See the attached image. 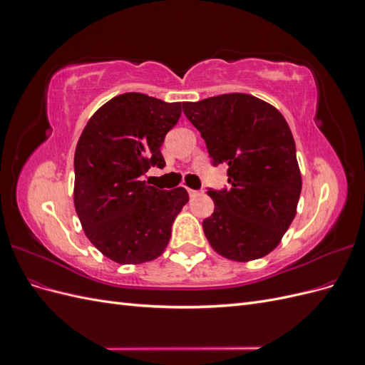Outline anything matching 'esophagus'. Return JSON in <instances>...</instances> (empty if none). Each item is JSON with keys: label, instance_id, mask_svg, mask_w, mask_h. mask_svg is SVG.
I'll list each match as a JSON object with an SVG mask.
<instances>
[{"label": "esophagus", "instance_id": "obj_1", "mask_svg": "<svg viewBox=\"0 0 365 365\" xmlns=\"http://www.w3.org/2000/svg\"><path fill=\"white\" fill-rule=\"evenodd\" d=\"M187 192H189L190 197H196V196H200V195H201V192H200V190H193V189H187Z\"/></svg>", "mask_w": 365, "mask_h": 365}]
</instances>
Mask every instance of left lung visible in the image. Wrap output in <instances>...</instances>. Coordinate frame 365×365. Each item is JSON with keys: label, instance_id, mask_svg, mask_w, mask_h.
Wrapping results in <instances>:
<instances>
[{"label": "left lung", "instance_id": "left-lung-1", "mask_svg": "<svg viewBox=\"0 0 365 365\" xmlns=\"http://www.w3.org/2000/svg\"><path fill=\"white\" fill-rule=\"evenodd\" d=\"M182 111L212 164H228V189L207 192L215 202L202 222L210 245L230 260L267 256L294 220L302 192L288 123L269 103L242 93L182 102Z\"/></svg>", "mask_w": 365, "mask_h": 365}]
</instances>
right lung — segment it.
<instances>
[{
	"label": "right lung",
	"mask_w": 365,
	"mask_h": 365,
	"mask_svg": "<svg viewBox=\"0 0 365 365\" xmlns=\"http://www.w3.org/2000/svg\"><path fill=\"white\" fill-rule=\"evenodd\" d=\"M180 115V102L125 93L97 109L77 141L76 213L91 244L117 263L161 256L189 201L184 187L160 190L141 181L152 165H165L160 148Z\"/></svg>",
	"instance_id": "add662e5"
}]
</instances>
